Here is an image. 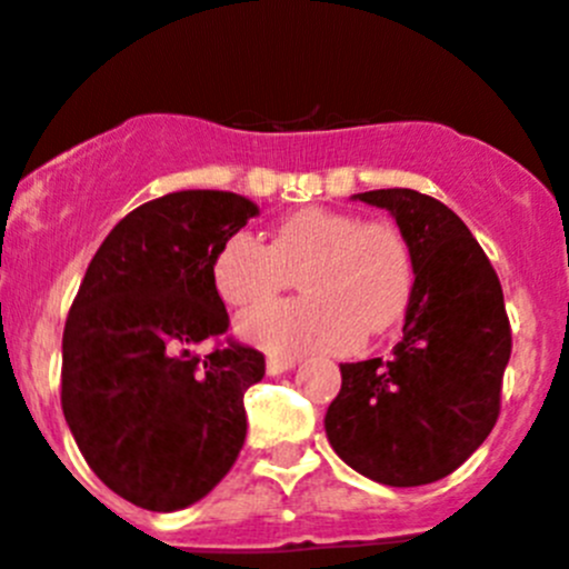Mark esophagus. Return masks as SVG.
I'll return each instance as SVG.
<instances>
[{
    "label": "esophagus",
    "instance_id": "1",
    "mask_svg": "<svg viewBox=\"0 0 569 569\" xmlns=\"http://www.w3.org/2000/svg\"><path fill=\"white\" fill-rule=\"evenodd\" d=\"M297 367V358H278V356H269L267 358V372L269 375H283L289 369Z\"/></svg>",
    "mask_w": 569,
    "mask_h": 569
}]
</instances>
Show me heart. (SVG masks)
Returning <instances> with one entry per match:
<instances>
[{
  "instance_id": "heart-1",
  "label": "heart",
  "mask_w": 569,
  "mask_h": 569,
  "mask_svg": "<svg viewBox=\"0 0 569 569\" xmlns=\"http://www.w3.org/2000/svg\"><path fill=\"white\" fill-rule=\"evenodd\" d=\"M297 269L302 300L239 317L247 345L272 356L345 352L389 330L411 300L413 261L400 230L319 206L280 219L267 247L250 233L228 236L211 258V283L230 308H250L272 300Z\"/></svg>"
}]
</instances>
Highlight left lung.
Wrapping results in <instances>:
<instances>
[{"label":"left lung","instance_id":"1","mask_svg":"<svg viewBox=\"0 0 569 569\" xmlns=\"http://www.w3.org/2000/svg\"><path fill=\"white\" fill-rule=\"evenodd\" d=\"M352 200L391 213L411 250L413 289L391 356L339 367L341 391L325 413V433L361 476L422 487L459 470L498 422L511 356L503 289L445 202L413 189Z\"/></svg>","mask_w":569,"mask_h":569}]
</instances>
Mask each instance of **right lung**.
Here are the masks:
<instances>
[{
    "mask_svg": "<svg viewBox=\"0 0 569 569\" xmlns=\"http://www.w3.org/2000/svg\"><path fill=\"white\" fill-rule=\"evenodd\" d=\"M258 206L233 191L189 189L127 213L91 258L63 330L60 402L99 481L150 511L206 498L247 437L244 391L263 356L230 341L211 258Z\"/></svg>",
    "mask_w": 569,
    "mask_h": 569,
    "instance_id": "add662e5",
    "label": "right lung"
}]
</instances>
